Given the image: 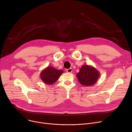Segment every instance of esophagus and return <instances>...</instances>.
Returning <instances> with one entry per match:
<instances>
[{
	"label": "esophagus",
	"instance_id": "esophagus-1",
	"mask_svg": "<svg viewBox=\"0 0 132 132\" xmlns=\"http://www.w3.org/2000/svg\"><path fill=\"white\" fill-rule=\"evenodd\" d=\"M66 71H67V73H72L73 69H72V68H69V69H67L66 70Z\"/></svg>",
	"mask_w": 132,
	"mask_h": 132
}]
</instances>
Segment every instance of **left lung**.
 Segmentation results:
<instances>
[{
	"label": "left lung",
	"mask_w": 132,
	"mask_h": 132,
	"mask_svg": "<svg viewBox=\"0 0 132 132\" xmlns=\"http://www.w3.org/2000/svg\"><path fill=\"white\" fill-rule=\"evenodd\" d=\"M100 73L94 67L84 65L80 68L76 77L80 84L85 86H93L97 82Z\"/></svg>",
	"instance_id": "8db88e82"
}]
</instances>
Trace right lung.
<instances>
[{
  "label": "right lung",
  "instance_id": "obj_1",
  "mask_svg": "<svg viewBox=\"0 0 132 132\" xmlns=\"http://www.w3.org/2000/svg\"><path fill=\"white\" fill-rule=\"evenodd\" d=\"M63 72V70H57L53 66H48L41 71L40 77L46 84L52 85L58 79Z\"/></svg>",
  "mask_w": 132,
  "mask_h": 132
}]
</instances>
